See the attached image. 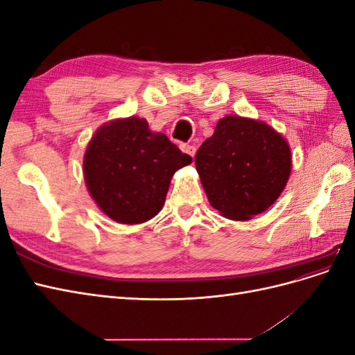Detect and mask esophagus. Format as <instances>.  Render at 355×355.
I'll list each match as a JSON object with an SVG mask.
<instances>
[{
    "mask_svg": "<svg viewBox=\"0 0 355 355\" xmlns=\"http://www.w3.org/2000/svg\"><path fill=\"white\" fill-rule=\"evenodd\" d=\"M180 149H182V153H185V154L191 155L192 158H194L196 151H197V148H196L194 145H189V144H182V145H180Z\"/></svg>",
    "mask_w": 355,
    "mask_h": 355,
    "instance_id": "esophagus-1",
    "label": "esophagus"
}]
</instances>
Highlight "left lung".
<instances>
[{"instance_id": "obj_1", "label": "left lung", "mask_w": 355, "mask_h": 355, "mask_svg": "<svg viewBox=\"0 0 355 355\" xmlns=\"http://www.w3.org/2000/svg\"><path fill=\"white\" fill-rule=\"evenodd\" d=\"M196 167L210 206L231 220H249L282 196L292 153L270 124L227 115L198 148Z\"/></svg>"}]
</instances>
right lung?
Segmentation results:
<instances>
[{
  "mask_svg": "<svg viewBox=\"0 0 355 355\" xmlns=\"http://www.w3.org/2000/svg\"><path fill=\"white\" fill-rule=\"evenodd\" d=\"M192 158L149 130L139 116L115 118L101 125L85 148L83 171L85 187L110 219L144 223L163 209L170 180Z\"/></svg>",
  "mask_w": 355,
  "mask_h": 355,
  "instance_id": "right-lung-1",
  "label": "right lung"
}]
</instances>
